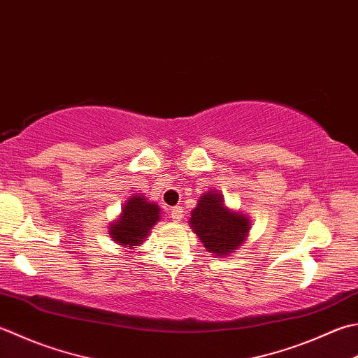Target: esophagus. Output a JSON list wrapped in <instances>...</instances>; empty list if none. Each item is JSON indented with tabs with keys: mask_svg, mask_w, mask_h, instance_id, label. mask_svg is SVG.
<instances>
[{
	"mask_svg": "<svg viewBox=\"0 0 358 358\" xmlns=\"http://www.w3.org/2000/svg\"><path fill=\"white\" fill-rule=\"evenodd\" d=\"M171 219H172L173 222H180L181 219H183V209H181L180 206H175V208H172V211H171Z\"/></svg>",
	"mask_w": 358,
	"mask_h": 358,
	"instance_id": "1",
	"label": "esophagus"
}]
</instances>
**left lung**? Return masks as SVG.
I'll return each mask as SVG.
<instances>
[{
  "mask_svg": "<svg viewBox=\"0 0 358 358\" xmlns=\"http://www.w3.org/2000/svg\"><path fill=\"white\" fill-rule=\"evenodd\" d=\"M189 227L206 251L225 257L236 253L247 241L251 220L245 213L228 208L219 191H208L200 195L197 206L191 211Z\"/></svg>",
  "mask_w": 358,
  "mask_h": 358,
  "instance_id": "1",
  "label": "left lung"
}]
</instances>
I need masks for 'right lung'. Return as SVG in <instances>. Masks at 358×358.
<instances>
[{
  "instance_id": "1",
  "label": "right lung",
  "mask_w": 358,
  "mask_h": 358,
  "mask_svg": "<svg viewBox=\"0 0 358 358\" xmlns=\"http://www.w3.org/2000/svg\"><path fill=\"white\" fill-rule=\"evenodd\" d=\"M161 208L155 201H149L144 195H130L124 203L122 211L116 220L110 223L108 234L125 251L141 247L150 234V229L159 222Z\"/></svg>"
}]
</instances>
